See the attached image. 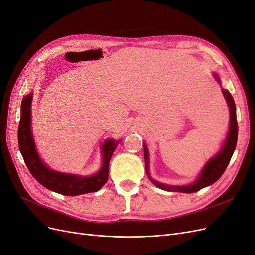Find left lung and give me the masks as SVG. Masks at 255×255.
Instances as JSON below:
<instances>
[{
	"instance_id": "left-lung-1",
	"label": "left lung",
	"mask_w": 255,
	"mask_h": 255,
	"mask_svg": "<svg viewBox=\"0 0 255 255\" xmlns=\"http://www.w3.org/2000/svg\"><path fill=\"white\" fill-rule=\"evenodd\" d=\"M214 77L217 81H219V77L214 74ZM223 93L226 97L228 106L230 108V127H229V133L228 137L226 139V143L223 147V149L219 151L218 154H216L214 158L211 159L205 166L203 167L199 178L197 179V181L193 184L185 185V186H172L163 184L158 181L153 180L149 175L148 169V150L147 147L144 144V158H145V167H146V174L148 178L151 180V182L158 186L161 190L168 191V192H179V193H195L197 191L201 190V188L211 185L220 178V176L224 174L228 164L232 158V154L234 152V149L237 143V134H238V127H237V121H236V109L235 104L232 95L230 94L227 90H223Z\"/></svg>"
}]
</instances>
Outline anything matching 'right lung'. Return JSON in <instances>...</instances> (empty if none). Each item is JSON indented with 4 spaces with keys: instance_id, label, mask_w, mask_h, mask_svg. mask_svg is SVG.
Listing matches in <instances>:
<instances>
[{
    "instance_id": "right-lung-1",
    "label": "right lung",
    "mask_w": 255,
    "mask_h": 255,
    "mask_svg": "<svg viewBox=\"0 0 255 255\" xmlns=\"http://www.w3.org/2000/svg\"><path fill=\"white\" fill-rule=\"evenodd\" d=\"M32 94L23 97L21 104V119L18 129L19 149L28 170L37 181L53 192L65 196H77L93 193L107 182L109 174V162L119 142L112 139L103 145V165L96 175L91 177H78L61 174L47 168L41 162L35 148L34 139L30 130V105Z\"/></svg>"
}]
</instances>
